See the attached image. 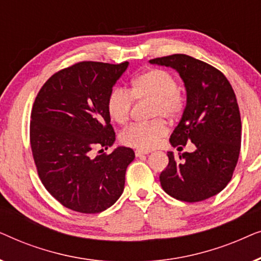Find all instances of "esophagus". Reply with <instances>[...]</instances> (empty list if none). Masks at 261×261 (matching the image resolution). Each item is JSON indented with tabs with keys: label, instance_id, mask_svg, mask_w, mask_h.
Wrapping results in <instances>:
<instances>
[{
	"label": "esophagus",
	"instance_id": "34e87169",
	"mask_svg": "<svg viewBox=\"0 0 261 261\" xmlns=\"http://www.w3.org/2000/svg\"><path fill=\"white\" fill-rule=\"evenodd\" d=\"M148 151H142V149H137L135 151V156H142V155H146L148 154Z\"/></svg>",
	"mask_w": 261,
	"mask_h": 261
}]
</instances>
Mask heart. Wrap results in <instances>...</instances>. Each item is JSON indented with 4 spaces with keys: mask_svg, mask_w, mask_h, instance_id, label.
Segmentation results:
<instances>
[{
    "mask_svg": "<svg viewBox=\"0 0 261 261\" xmlns=\"http://www.w3.org/2000/svg\"><path fill=\"white\" fill-rule=\"evenodd\" d=\"M135 101H152V119L173 120L183 113L185 97L178 89V83L172 73L164 69H148L139 73L130 82L128 90L115 88L107 99V110L115 122L126 123L132 115ZM166 124L163 120L148 123H133L120 133L123 145L138 149H151L162 141L166 134Z\"/></svg>",
    "mask_w": 261,
    "mask_h": 261,
    "instance_id": "b5f03b06",
    "label": "heart"
}]
</instances>
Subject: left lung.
I'll return each instance as SVG.
<instances>
[{"mask_svg":"<svg viewBox=\"0 0 261 261\" xmlns=\"http://www.w3.org/2000/svg\"><path fill=\"white\" fill-rule=\"evenodd\" d=\"M149 63L177 70L187 89V106L171 145L179 151L187 142L196 146L179 159L167 152L169 165L160 173V184L179 201H204L227 187L238 164L241 117L237 96L220 70L190 56L171 55Z\"/></svg>","mask_w":261,"mask_h":261,"instance_id":"8db88e82","label":"left lung"}]
</instances>
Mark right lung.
<instances>
[{"mask_svg":"<svg viewBox=\"0 0 261 261\" xmlns=\"http://www.w3.org/2000/svg\"><path fill=\"white\" fill-rule=\"evenodd\" d=\"M128 62H80L52 74L31 113L30 140L41 183L66 208L97 214L122 194L134 151L117 147L92 156L115 141L107 99ZM103 151V149H101Z\"/></svg>","mask_w":261,"mask_h":261,"instance_id":"1","label":"right lung"}]
</instances>
